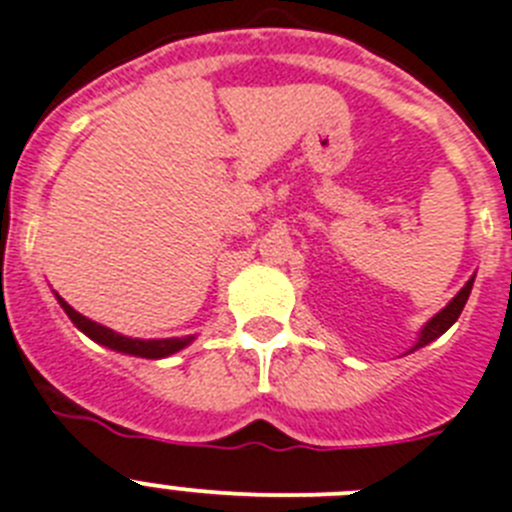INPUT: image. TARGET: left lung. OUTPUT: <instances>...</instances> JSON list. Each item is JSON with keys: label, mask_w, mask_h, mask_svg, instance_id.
I'll return each instance as SVG.
<instances>
[{"label": "left lung", "mask_w": 512, "mask_h": 512, "mask_svg": "<svg viewBox=\"0 0 512 512\" xmlns=\"http://www.w3.org/2000/svg\"><path fill=\"white\" fill-rule=\"evenodd\" d=\"M471 287H474V277H471V280H468L466 285H463V290H460V293L455 295L453 301L447 303V306L442 308V311H439L437 316H432V319H429V322L424 324V329H421V335H418V342H416V345H413V350L429 345V342L437 340L439 335H445L447 329H450L455 322H458L460 311H463V306H466V301H468V295H471Z\"/></svg>", "instance_id": "obj_1"}]
</instances>
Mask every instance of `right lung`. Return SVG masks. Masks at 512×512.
<instances>
[{"label":"right lung","mask_w":512,"mask_h":512,"mask_svg":"<svg viewBox=\"0 0 512 512\" xmlns=\"http://www.w3.org/2000/svg\"><path fill=\"white\" fill-rule=\"evenodd\" d=\"M59 306L65 308V314L70 316V322L88 335L94 342L99 345H107V348L117 350V353H128V356H141V358H164V356H172L177 350H183L185 345L193 342V335L188 337H167V340H135V337H125L120 332H114V329L104 327V324H96L91 319H86L83 314H78L65 298H59L57 295Z\"/></svg>","instance_id":"1"}]
</instances>
